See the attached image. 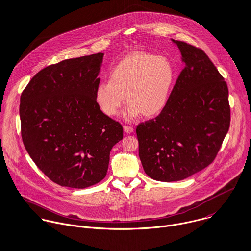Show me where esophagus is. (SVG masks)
<instances>
[{
    "label": "esophagus",
    "instance_id": "1",
    "mask_svg": "<svg viewBox=\"0 0 251 251\" xmlns=\"http://www.w3.org/2000/svg\"><path fill=\"white\" fill-rule=\"evenodd\" d=\"M124 130H125V132L126 133H127V134H130V133H132L133 132V127H131V126H124Z\"/></svg>",
    "mask_w": 251,
    "mask_h": 251
}]
</instances>
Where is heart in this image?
I'll return each mask as SVG.
<instances>
[{
	"instance_id": "1",
	"label": "heart",
	"mask_w": 251,
	"mask_h": 251,
	"mask_svg": "<svg viewBox=\"0 0 251 251\" xmlns=\"http://www.w3.org/2000/svg\"><path fill=\"white\" fill-rule=\"evenodd\" d=\"M176 72L164 56L137 51L126 55L112 70L110 80L101 82L95 100L107 117L116 116L124 105L125 120L130 122L141 114L154 117L167 106L175 84Z\"/></svg>"
}]
</instances>
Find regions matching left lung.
Listing matches in <instances>:
<instances>
[{
  "mask_svg": "<svg viewBox=\"0 0 251 251\" xmlns=\"http://www.w3.org/2000/svg\"><path fill=\"white\" fill-rule=\"evenodd\" d=\"M171 40L184 68L167 106L136 128L144 171L160 181L186 179L210 165L230 126L224 78L204 51Z\"/></svg>",
  "mask_w": 251,
  "mask_h": 251,
  "instance_id": "8db88e82",
  "label": "left lung"
}]
</instances>
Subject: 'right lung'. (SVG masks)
Here are the masks:
<instances>
[{"label":"right lung","mask_w":251,"mask_h":251,"mask_svg":"<svg viewBox=\"0 0 251 251\" xmlns=\"http://www.w3.org/2000/svg\"><path fill=\"white\" fill-rule=\"evenodd\" d=\"M103 53L49 66L20 98L21 135L36 166L54 182L85 188L104 179L123 126L104 115L95 94Z\"/></svg>","instance_id":"obj_1"}]
</instances>
